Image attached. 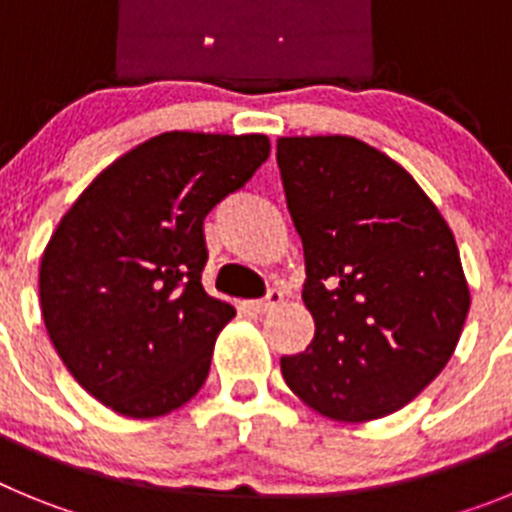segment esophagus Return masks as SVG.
Segmentation results:
<instances>
[{
  "label": "esophagus",
  "instance_id": "1",
  "mask_svg": "<svg viewBox=\"0 0 512 512\" xmlns=\"http://www.w3.org/2000/svg\"><path fill=\"white\" fill-rule=\"evenodd\" d=\"M282 289H269V295L264 297V300H253L251 302V310L253 312H259V315H264V312H271L274 307L282 302Z\"/></svg>",
  "mask_w": 512,
  "mask_h": 512
}]
</instances>
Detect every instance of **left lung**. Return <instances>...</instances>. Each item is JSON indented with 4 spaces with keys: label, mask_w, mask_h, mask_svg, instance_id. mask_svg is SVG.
<instances>
[{
    "label": "left lung",
    "mask_w": 512,
    "mask_h": 512,
    "mask_svg": "<svg viewBox=\"0 0 512 512\" xmlns=\"http://www.w3.org/2000/svg\"><path fill=\"white\" fill-rule=\"evenodd\" d=\"M305 248L315 338L282 356L305 405L341 423L397 413L441 374L469 312L449 223L397 161L348 135L277 140Z\"/></svg>",
    "instance_id": "8db88e82"
}]
</instances>
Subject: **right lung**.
<instances>
[{"instance_id": "add662e5", "label": "right lung", "mask_w": 512, "mask_h": 512, "mask_svg": "<svg viewBox=\"0 0 512 512\" xmlns=\"http://www.w3.org/2000/svg\"><path fill=\"white\" fill-rule=\"evenodd\" d=\"M269 151L259 133H161L61 217L40 259V310L71 377L102 405L158 418L200 392L235 315L202 287V223Z\"/></svg>"}]
</instances>
